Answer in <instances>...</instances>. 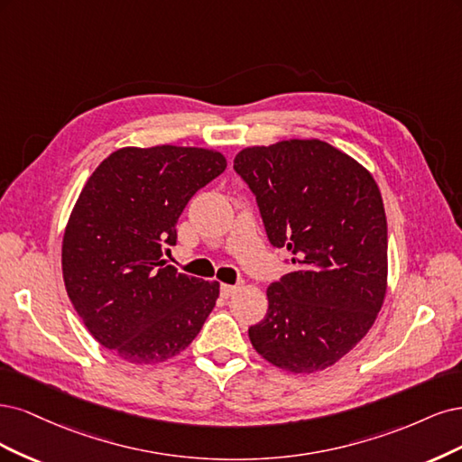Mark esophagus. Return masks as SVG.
I'll return each mask as SVG.
<instances>
[{
    "instance_id": "34e87169",
    "label": "esophagus",
    "mask_w": 462,
    "mask_h": 462,
    "mask_svg": "<svg viewBox=\"0 0 462 462\" xmlns=\"http://www.w3.org/2000/svg\"><path fill=\"white\" fill-rule=\"evenodd\" d=\"M237 290H240V286H230V284H222V286H220V293L225 295V297L234 295Z\"/></svg>"
}]
</instances>
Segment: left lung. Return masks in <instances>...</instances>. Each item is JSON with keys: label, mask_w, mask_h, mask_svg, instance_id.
Wrapping results in <instances>:
<instances>
[{"label": "left lung", "mask_w": 462, "mask_h": 462, "mask_svg": "<svg viewBox=\"0 0 462 462\" xmlns=\"http://www.w3.org/2000/svg\"><path fill=\"white\" fill-rule=\"evenodd\" d=\"M234 171L257 199L269 242L293 264L266 288L253 347L290 372L332 366L366 336L385 297L388 222L374 178L320 140L245 147Z\"/></svg>", "instance_id": "obj_1"}]
</instances>
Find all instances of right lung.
Wrapping results in <instances>:
<instances>
[{
  "mask_svg": "<svg viewBox=\"0 0 462 462\" xmlns=\"http://www.w3.org/2000/svg\"><path fill=\"white\" fill-rule=\"evenodd\" d=\"M225 169V155L203 147H123L82 188L63 236L65 288L86 328L123 361L171 359L213 310L218 282L162 257L193 193Z\"/></svg>",
  "mask_w": 462,
  "mask_h": 462,
  "instance_id": "add662e5",
  "label": "right lung"
}]
</instances>
